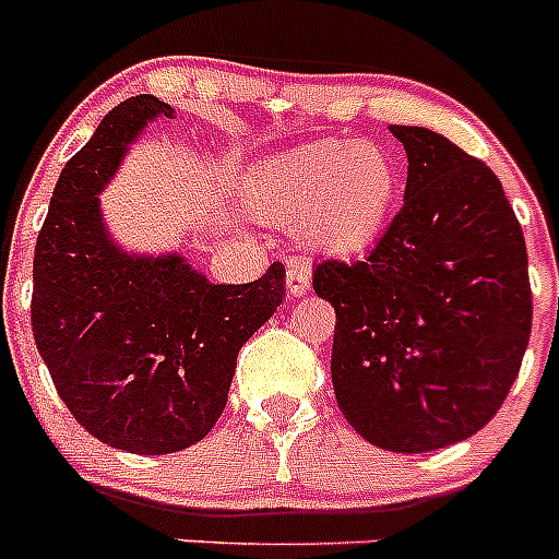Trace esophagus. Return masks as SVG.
Wrapping results in <instances>:
<instances>
[{"mask_svg": "<svg viewBox=\"0 0 559 559\" xmlns=\"http://www.w3.org/2000/svg\"><path fill=\"white\" fill-rule=\"evenodd\" d=\"M285 288H288L290 296L308 294V288H310V271H308V265L290 263L288 271H285Z\"/></svg>", "mask_w": 559, "mask_h": 559, "instance_id": "obj_1", "label": "esophagus"}]
</instances>
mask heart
Returning <instances> with one entry per match:
<instances>
[{
	"label": "heart",
	"instance_id": "obj_1",
	"mask_svg": "<svg viewBox=\"0 0 559 559\" xmlns=\"http://www.w3.org/2000/svg\"><path fill=\"white\" fill-rule=\"evenodd\" d=\"M400 192L392 153L369 140H322L257 162L243 201L271 226H296L310 251L364 254L386 231Z\"/></svg>",
	"mask_w": 559,
	"mask_h": 559
}]
</instances>
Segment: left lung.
Returning <instances> with one entry per match:
<instances>
[{"label":"left lung","mask_w":559,"mask_h":559,"mask_svg":"<svg viewBox=\"0 0 559 559\" xmlns=\"http://www.w3.org/2000/svg\"><path fill=\"white\" fill-rule=\"evenodd\" d=\"M408 156L403 210L367 260H324L313 290L335 308L341 414L394 453L481 431L521 369L532 330L526 243L501 181L448 136L392 126Z\"/></svg>","instance_id":"8db88e82"}]
</instances>
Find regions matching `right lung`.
I'll return each instance as SVG.
<instances>
[{"mask_svg":"<svg viewBox=\"0 0 559 559\" xmlns=\"http://www.w3.org/2000/svg\"><path fill=\"white\" fill-rule=\"evenodd\" d=\"M156 117L140 95L103 117L61 170L33 257V335L58 394L92 437L142 456L195 445L229 397L237 353L285 296L274 263L246 285H215L181 254L114 243L100 195Z\"/></svg>","mask_w":559,"mask_h":559,"instance_id":"1","label":"right lung"}]
</instances>
